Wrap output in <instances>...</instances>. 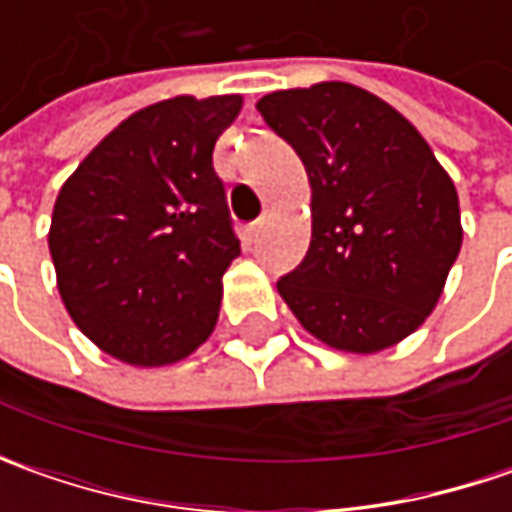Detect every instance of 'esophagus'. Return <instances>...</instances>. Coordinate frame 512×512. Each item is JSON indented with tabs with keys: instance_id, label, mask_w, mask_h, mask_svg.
I'll return each mask as SVG.
<instances>
[{
	"instance_id": "esophagus-1",
	"label": "esophagus",
	"mask_w": 512,
	"mask_h": 512,
	"mask_svg": "<svg viewBox=\"0 0 512 512\" xmlns=\"http://www.w3.org/2000/svg\"><path fill=\"white\" fill-rule=\"evenodd\" d=\"M262 225H265V216H262V219H256V222H250V225H247V236H250V239H256V236H259V230H262Z\"/></svg>"
}]
</instances>
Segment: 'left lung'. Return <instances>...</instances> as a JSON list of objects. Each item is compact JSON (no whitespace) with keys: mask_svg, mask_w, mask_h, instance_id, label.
Masks as SVG:
<instances>
[{"mask_svg":"<svg viewBox=\"0 0 512 512\" xmlns=\"http://www.w3.org/2000/svg\"><path fill=\"white\" fill-rule=\"evenodd\" d=\"M256 108L310 179L313 236L276 282L282 299L336 350L402 342L433 313L462 250L453 179L399 110L356 85L276 90Z\"/></svg>","mask_w":512,"mask_h":512,"instance_id":"left-lung-1","label":"left lung"}]
</instances>
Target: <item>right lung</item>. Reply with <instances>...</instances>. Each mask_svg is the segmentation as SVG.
I'll return each instance as SVG.
<instances>
[{"label": "right lung", "instance_id": "obj_1", "mask_svg": "<svg viewBox=\"0 0 512 512\" xmlns=\"http://www.w3.org/2000/svg\"><path fill=\"white\" fill-rule=\"evenodd\" d=\"M239 110V93L136 110L56 196L48 245L59 296L119 362H179L216 327L222 276L242 247L213 145Z\"/></svg>", "mask_w": 512, "mask_h": 512}]
</instances>
